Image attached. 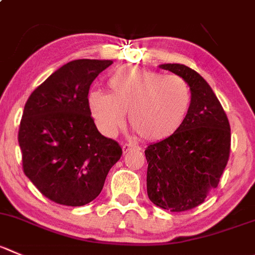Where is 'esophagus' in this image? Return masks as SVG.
Returning <instances> with one entry per match:
<instances>
[{"instance_id":"1","label":"esophagus","mask_w":255,"mask_h":255,"mask_svg":"<svg viewBox=\"0 0 255 255\" xmlns=\"http://www.w3.org/2000/svg\"><path fill=\"white\" fill-rule=\"evenodd\" d=\"M131 150H140L139 146H135V145H131V144H125L123 145V151L124 154H126V152L131 151Z\"/></svg>"}]
</instances>
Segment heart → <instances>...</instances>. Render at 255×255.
<instances>
[{
	"label": "heart",
	"instance_id": "obj_1",
	"mask_svg": "<svg viewBox=\"0 0 255 255\" xmlns=\"http://www.w3.org/2000/svg\"><path fill=\"white\" fill-rule=\"evenodd\" d=\"M110 94L94 90L87 96L90 113L106 136L129 124L146 141H162L183 128L193 94L186 80L137 65H124L109 79Z\"/></svg>",
	"mask_w": 255,
	"mask_h": 255
}]
</instances>
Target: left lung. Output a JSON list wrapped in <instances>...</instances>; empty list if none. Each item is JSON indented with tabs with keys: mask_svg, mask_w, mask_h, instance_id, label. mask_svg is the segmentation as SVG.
I'll list each match as a JSON object with an SVG mask.
<instances>
[{
	"mask_svg": "<svg viewBox=\"0 0 255 255\" xmlns=\"http://www.w3.org/2000/svg\"><path fill=\"white\" fill-rule=\"evenodd\" d=\"M159 67L186 80L193 104L175 135L145 150L147 196L162 209L185 212L204 203L219 184L229 159L230 125L214 91L198 72L180 64Z\"/></svg>",
	"mask_w": 255,
	"mask_h": 255,
	"instance_id": "obj_1",
	"label": "left lung"
}]
</instances>
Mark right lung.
Masks as SVG:
<instances>
[{
	"mask_svg": "<svg viewBox=\"0 0 255 255\" xmlns=\"http://www.w3.org/2000/svg\"><path fill=\"white\" fill-rule=\"evenodd\" d=\"M111 60H75L33 91L18 130L23 173L42 195L67 207L89 204L101 193L123 150L99 132L87 95Z\"/></svg>",
	"mask_w": 255,
	"mask_h": 255,
	"instance_id": "1",
	"label": "right lung"
}]
</instances>
